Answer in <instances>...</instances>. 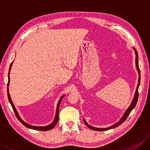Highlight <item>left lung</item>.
<instances>
[{
	"instance_id": "8db88e82",
	"label": "left lung",
	"mask_w": 150,
	"mask_h": 150,
	"mask_svg": "<svg viewBox=\"0 0 150 150\" xmlns=\"http://www.w3.org/2000/svg\"><path fill=\"white\" fill-rule=\"evenodd\" d=\"M134 50H135V54H136V61H135V62H136V66H137V70H138V73H139V78H138V86H137V90H136V91H135L134 96L133 100L132 101L131 105H130V106L128 107V108L126 112L125 113L123 117H122V119L120 120V122H118L117 123L115 124L114 125H113V126L109 127V128H95V127H93L90 126V125H89L87 123L85 122V120H84L85 123L86 124V125H87V127L88 128H90V129H93V130H96V131H105V130L110 129L111 128H114L115 127H118L119 125H120L121 124H122L125 122V121L127 120V118H128L129 113H131L132 110L135 107V106H136V105L137 103V101H138V87H139V83H140V70H139V65H138V54L137 51L135 50V49H134Z\"/></svg>"
}]
</instances>
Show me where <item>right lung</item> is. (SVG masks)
Wrapping results in <instances>:
<instances>
[{"label":"right lung","instance_id":"obj_1","mask_svg":"<svg viewBox=\"0 0 150 150\" xmlns=\"http://www.w3.org/2000/svg\"><path fill=\"white\" fill-rule=\"evenodd\" d=\"M12 65V62L11 63V64L10 65V68H9V71H8V83H7V86L9 85V81H10V79H9V74H10V70L11 69V67ZM7 96H8V101L9 102H10L12 107L13 108V110L14 113H15L16 114V117L18 118V120L20 121V122L24 125V126H25L26 127L28 128H30V129H36V130H39V131H48V130H50L51 129H52L53 128H54L55 125L58 122V120H59V106H60V102L61 101L63 98V97H64V96H62V97L60 98L59 103H58L57 104V111H56V115H55V119L54 120V122H53L52 123H51L50 125H48V126H46V127H35V126H32V125H28L27 123H26L25 122H24L20 118V117H19V115L17 112V110L15 108V107H14V105L12 103V100L11 98V96H10V94H9L8 93V88L7 87Z\"/></svg>","mask_w":150,"mask_h":150}]
</instances>
